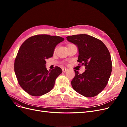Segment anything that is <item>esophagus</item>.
<instances>
[{
	"mask_svg": "<svg viewBox=\"0 0 127 127\" xmlns=\"http://www.w3.org/2000/svg\"><path fill=\"white\" fill-rule=\"evenodd\" d=\"M62 70H63V72H66V71H67L68 70V69L66 68H63Z\"/></svg>",
	"mask_w": 127,
	"mask_h": 127,
	"instance_id": "34e87169",
	"label": "esophagus"
}]
</instances>
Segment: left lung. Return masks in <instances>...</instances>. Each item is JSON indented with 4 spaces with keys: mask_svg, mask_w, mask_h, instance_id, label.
Returning <instances> with one entry per match:
<instances>
[{
    "mask_svg": "<svg viewBox=\"0 0 127 127\" xmlns=\"http://www.w3.org/2000/svg\"><path fill=\"white\" fill-rule=\"evenodd\" d=\"M66 38L77 47V61L86 69L82 74L75 70V76L71 83L73 89L84 96H95L106 86L112 71V61L108 49L101 40L87 34Z\"/></svg>",
    "mask_w": 127,
    "mask_h": 127,
    "instance_id": "left-lung-1",
    "label": "left lung"
}]
</instances>
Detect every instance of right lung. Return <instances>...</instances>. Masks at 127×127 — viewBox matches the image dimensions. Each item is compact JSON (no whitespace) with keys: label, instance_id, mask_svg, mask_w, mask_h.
<instances>
[{"label":"right lung","instance_id":"right-lung-1","mask_svg":"<svg viewBox=\"0 0 127 127\" xmlns=\"http://www.w3.org/2000/svg\"><path fill=\"white\" fill-rule=\"evenodd\" d=\"M64 39L46 34L34 35L25 40L19 49L14 71L21 87L29 94L39 96L50 91L63 72L59 67L48 70L46 61L52 57L57 44Z\"/></svg>","mask_w":127,"mask_h":127}]
</instances>
